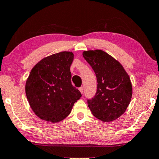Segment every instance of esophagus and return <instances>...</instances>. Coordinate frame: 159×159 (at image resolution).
Segmentation results:
<instances>
[{
  "label": "esophagus",
  "instance_id": "1",
  "mask_svg": "<svg viewBox=\"0 0 159 159\" xmlns=\"http://www.w3.org/2000/svg\"><path fill=\"white\" fill-rule=\"evenodd\" d=\"M79 91H80V93H84V87H80L79 88Z\"/></svg>",
  "mask_w": 159,
  "mask_h": 159
}]
</instances>
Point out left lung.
Listing matches in <instances>:
<instances>
[{
	"mask_svg": "<svg viewBox=\"0 0 159 159\" xmlns=\"http://www.w3.org/2000/svg\"><path fill=\"white\" fill-rule=\"evenodd\" d=\"M83 56L97 79V91L87 103L92 114L109 122L117 119L129 106L132 96L131 80L122 65L101 50L84 51Z\"/></svg>",
	"mask_w": 159,
	"mask_h": 159,
	"instance_id": "8db88e82",
	"label": "left lung"
}]
</instances>
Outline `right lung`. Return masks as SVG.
Returning <instances> with one entry per match:
<instances>
[{
    "label": "right lung",
    "instance_id": "right-lung-1",
    "mask_svg": "<svg viewBox=\"0 0 159 159\" xmlns=\"http://www.w3.org/2000/svg\"><path fill=\"white\" fill-rule=\"evenodd\" d=\"M73 53L63 51L43 58L32 68L25 84L30 108L43 120L59 122L70 114L81 93L71 84Z\"/></svg>",
    "mask_w": 159,
    "mask_h": 159
}]
</instances>
